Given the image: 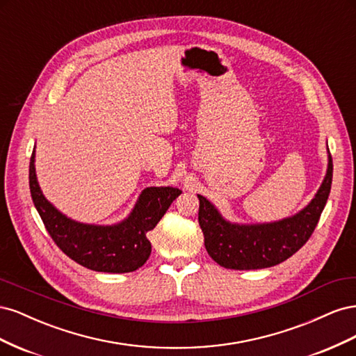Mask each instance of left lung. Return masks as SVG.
<instances>
[{
  "mask_svg": "<svg viewBox=\"0 0 356 356\" xmlns=\"http://www.w3.org/2000/svg\"><path fill=\"white\" fill-rule=\"evenodd\" d=\"M332 159L328 153V169L322 184L305 209L275 222L234 224L225 221L213 204L199 197V224L204 248L213 261L234 270H254L285 261L303 246L314 233L330 196Z\"/></svg>",
  "mask_w": 356,
  "mask_h": 356,
  "instance_id": "left-lung-1",
  "label": "left lung"
}]
</instances>
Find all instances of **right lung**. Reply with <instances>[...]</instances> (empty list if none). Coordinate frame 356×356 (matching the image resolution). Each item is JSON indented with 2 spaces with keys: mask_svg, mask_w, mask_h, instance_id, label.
<instances>
[{
  "mask_svg": "<svg viewBox=\"0 0 356 356\" xmlns=\"http://www.w3.org/2000/svg\"><path fill=\"white\" fill-rule=\"evenodd\" d=\"M35 149L29 161L32 202L55 243L71 260L95 272L127 273L144 266L152 254L147 233L153 230L181 190L148 187L131 215L114 225L83 224L65 217L44 197L35 175Z\"/></svg>",
  "mask_w": 356,
  "mask_h": 356,
  "instance_id": "obj_1",
  "label": "right lung"
}]
</instances>
